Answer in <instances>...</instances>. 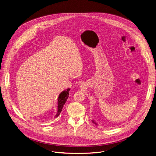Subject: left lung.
I'll use <instances>...</instances> for the list:
<instances>
[{
  "mask_svg": "<svg viewBox=\"0 0 156 156\" xmlns=\"http://www.w3.org/2000/svg\"><path fill=\"white\" fill-rule=\"evenodd\" d=\"M92 122H94V124L98 125V124H96V122H94V120H92Z\"/></svg>",
  "mask_w": 156,
  "mask_h": 156,
  "instance_id": "8db88e82",
  "label": "left lung"
}]
</instances>
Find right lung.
I'll use <instances>...</instances> for the list:
<instances>
[{
	"mask_svg": "<svg viewBox=\"0 0 156 156\" xmlns=\"http://www.w3.org/2000/svg\"><path fill=\"white\" fill-rule=\"evenodd\" d=\"M69 91H70V89H67L66 90H64L62 92L58 97V102H57V104H58V106H57V114L55 116V118H57L60 113L62 112V108L64 107V105L65 104L68 97H69Z\"/></svg>",
	"mask_w": 156,
	"mask_h": 156,
	"instance_id": "right-lung-1",
	"label": "right lung"
}]
</instances>
